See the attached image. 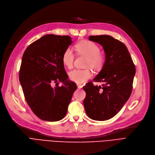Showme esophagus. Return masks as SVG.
<instances>
[{
	"label": "esophagus",
	"mask_w": 155,
	"mask_h": 155,
	"mask_svg": "<svg viewBox=\"0 0 155 155\" xmlns=\"http://www.w3.org/2000/svg\"><path fill=\"white\" fill-rule=\"evenodd\" d=\"M77 86H78V88H82L83 87V85L81 84H77Z\"/></svg>",
	"instance_id": "esophagus-1"
}]
</instances>
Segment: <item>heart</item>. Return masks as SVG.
<instances>
[{"label":"heart","instance_id":"heart-1","mask_svg":"<svg viewBox=\"0 0 155 155\" xmlns=\"http://www.w3.org/2000/svg\"><path fill=\"white\" fill-rule=\"evenodd\" d=\"M75 50L80 55L87 57L86 67H90L95 71L101 69L106 61L105 55L100 51V47L89 40H81L76 43ZM74 61V54L70 48H67L62 55V61L65 67L71 69ZM92 73L89 69H74L69 72V78L72 81L79 84L84 83L91 78Z\"/></svg>","mask_w":155,"mask_h":155}]
</instances>
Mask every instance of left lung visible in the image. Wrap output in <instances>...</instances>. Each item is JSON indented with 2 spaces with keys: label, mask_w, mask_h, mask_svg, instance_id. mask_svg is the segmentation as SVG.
Returning a JSON list of instances; mask_svg holds the SVG:
<instances>
[{
  "label": "left lung",
  "mask_w": 155,
  "mask_h": 155,
  "mask_svg": "<svg viewBox=\"0 0 155 155\" xmlns=\"http://www.w3.org/2000/svg\"><path fill=\"white\" fill-rule=\"evenodd\" d=\"M89 40L102 45L106 61L93 81L87 83L84 106L87 116L95 120H107L114 117L129 98L136 68L126 46L109 35L90 36Z\"/></svg>",
  "instance_id": "1"
}]
</instances>
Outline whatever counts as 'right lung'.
<instances>
[{
    "label": "right lung",
    "instance_id": "add662e5",
    "mask_svg": "<svg viewBox=\"0 0 155 155\" xmlns=\"http://www.w3.org/2000/svg\"><path fill=\"white\" fill-rule=\"evenodd\" d=\"M71 43L69 36L46 35L30 44L23 54L19 81L28 105L43 120L62 119L77 89L76 84L68 80L62 61L64 51ZM61 82L62 86L53 87Z\"/></svg>",
    "mask_w": 155,
    "mask_h": 155
}]
</instances>
